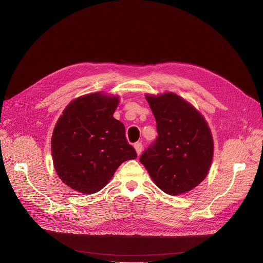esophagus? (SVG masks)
<instances>
[{"label":"esophagus","mask_w":263,"mask_h":263,"mask_svg":"<svg viewBox=\"0 0 263 263\" xmlns=\"http://www.w3.org/2000/svg\"><path fill=\"white\" fill-rule=\"evenodd\" d=\"M134 148H135L136 154L140 156L141 153H142V150H143V144L142 143H135L134 144Z\"/></svg>","instance_id":"esophagus-1"}]
</instances>
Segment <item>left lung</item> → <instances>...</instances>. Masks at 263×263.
I'll return each instance as SVG.
<instances>
[{
	"instance_id": "left-lung-1",
	"label": "left lung",
	"mask_w": 263,
	"mask_h": 263,
	"mask_svg": "<svg viewBox=\"0 0 263 263\" xmlns=\"http://www.w3.org/2000/svg\"><path fill=\"white\" fill-rule=\"evenodd\" d=\"M157 121L158 137L140 158L156 185L177 196L200 184L213 159V137L201 115L174 92L146 95Z\"/></svg>"
}]
</instances>
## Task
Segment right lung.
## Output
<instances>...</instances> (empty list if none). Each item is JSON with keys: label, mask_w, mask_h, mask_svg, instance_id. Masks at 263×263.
<instances>
[{"label": "right lung", "mask_w": 263, "mask_h": 263, "mask_svg": "<svg viewBox=\"0 0 263 263\" xmlns=\"http://www.w3.org/2000/svg\"><path fill=\"white\" fill-rule=\"evenodd\" d=\"M118 96L97 91L81 96L55 124L51 151L61 180L83 194L102 190L124 161L136 159L123 123L113 117Z\"/></svg>", "instance_id": "right-lung-1"}]
</instances>
